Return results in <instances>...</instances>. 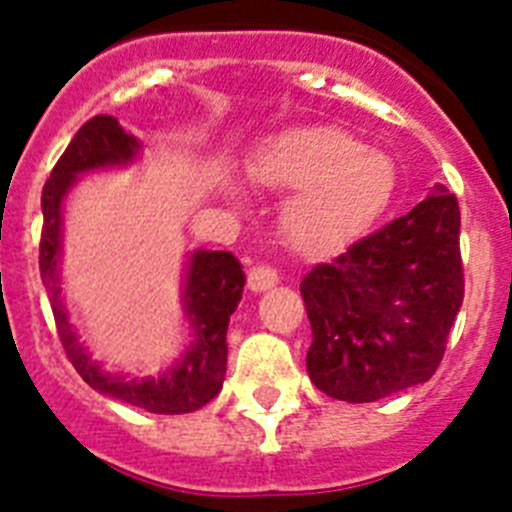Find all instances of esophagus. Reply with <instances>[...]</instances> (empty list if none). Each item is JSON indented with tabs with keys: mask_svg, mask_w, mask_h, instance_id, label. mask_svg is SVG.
<instances>
[{
	"mask_svg": "<svg viewBox=\"0 0 512 512\" xmlns=\"http://www.w3.org/2000/svg\"><path fill=\"white\" fill-rule=\"evenodd\" d=\"M277 282H279V274L274 266L256 264L251 271H248V289H251V292H266V289H271Z\"/></svg>",
	"mask_w": 512,
	"mask_h": 512,
	"instance_id": "obj_1",
	"label": "esophagus"
}]
</instances>
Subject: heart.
<instances>
[{
	"label": "heart",
	"mask_w": 512,
	"mask_h": 512,
	"mask_svg": "<svg viewBox=\"0 0 512 512\" xmlns=\"http://www.w3.org/2000/svg\"><path fill=\"white\" fill-rule=\"evenodd\" d=\"M261 187L292 192L282 210L284 241L305 256H325L372 228L395 194L392 158L364 148L333 125L289 130L251 158Z\"/></svg>",
	"instance_id": "heart-1"
}]
</instances>
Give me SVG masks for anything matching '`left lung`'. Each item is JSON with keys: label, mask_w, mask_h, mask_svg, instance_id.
<instances>
[{"label": "left lung", "mask_w": 512, "mask_h": 512, "mask_svg": "<svg viewBox=\"0 0 512 512\" xmlns=\"http://www.w3.org/2000/svg\"><path fill=\"white\" fill-rule=\"evenodd\" d=\"M459 228V202L438 184L408 215L302 279L307 374L320 392L374 402L436 374L464 300Z\"/></svg>", "instance_id": "8db88e82"}]
</instances>
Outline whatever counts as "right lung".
I'll return each instance as SVG.
<instances>
[{
	"instance_id": "add662e5",
	"label": "right lung",
	"mask_w": 512,
	"mask_h": 512,
	"mask_svg": "<svg viewBox=\"0 0 512 512\" xmlns=\"http://www.w3.org/2000/svg\"><path fill=\"white\" fill-rule=\"evenodd\" d=\"M140 153L135 135L125 133L112 115H97L84 122L69 148L53 166L51 179L45 182L43 197V233H40V277L51 297L58 338L66 356L81 379L107 397L128 402L140 410L158 415H182L200 410L223 390L225 361H228V323L243 295L241 261L228 251H194L184 279V312L192 323V343L184 356L156 377H120L104 372L89 356L84 343L69 323V312L61 300V238H63V200L76 184V176L94 169L133 164Z\"/></svg>"
}]
</instances>
